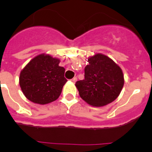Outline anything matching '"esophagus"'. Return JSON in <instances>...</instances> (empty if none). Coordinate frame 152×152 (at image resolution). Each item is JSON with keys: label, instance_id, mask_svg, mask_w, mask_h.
Returning a JSON list of instances; mask_svg holds the SVG:
<instances>
[{"label": "esophagus", "instance_id": "esophagus-1", "mask_svg": "<svg viewBox=\"0 0 152 152\" xmlns=\"http://www.w3.org/2000/svg\"><path fill=\"white\" fill-rule=\"evenodd\" d=\"M71 80H72V82H73V83H75V82H76V81H77V77H73V78H72Z\"/></svg>", "mask_w": 152, "mask_h": 152}]
</instances>
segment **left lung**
I'll use <instances>...</instances> for the list:
<instances>
[{
    "mask_svg": "<svg viewBox=\"0 0 152 152\" xmlns=\"http://www.w3.org/2000/svg\"><path fill=\"white\" fill-rule=\"evenodd\" d=\"M88 61L84 79L75 84L79 95L93 107H100L112 103L124 85L123 71L110 58L101 53L88 58Z\"/></svg>",
    "mask_w": 152,
    "mask_h": 152,
    "instance_id": "8db88e82",
    "label": "left lung"
}]
</instances>
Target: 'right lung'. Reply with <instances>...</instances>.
<instances>
[{
  "mask_svg": "<svg viewBox=\"0 0 152 152\" xmlns=\"http://www.w3.org/2000/svg\"><path fill=\"white\" fill-rule=\"evenodd\" d=\"M60 60L47 54H40L31 60L20 74V86L28 100L47 104L59 97L67 82Z\"/></svg>",
  "mask_w": 152,
  "mask_h": 152,
  "instance_id": "right-lung-1",
  "label": "right lung"
}]
</instances>
